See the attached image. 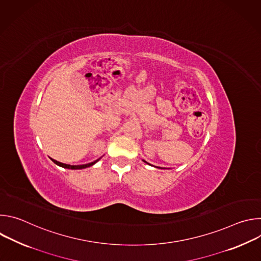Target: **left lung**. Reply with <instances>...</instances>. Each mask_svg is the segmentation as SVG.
<instances>
[{"instance_id": "1", "label": "left lung", "mask_w": 261, "mask_h": 261, "mask_svg": "<svg viewBox=\"0 0 261 261\" xmlns=\"http://www.w3.org/2000/svg\"><path fill=\"white\" fill-rule=\"evenodd\" d=\"M143 162H145V161L143 160ZM145 163H147V162H145ZM147 164H150V163H147ZM150 165H151V164H150ZM157 168H160V167H157Z\"/></svg>"}]
</instances>
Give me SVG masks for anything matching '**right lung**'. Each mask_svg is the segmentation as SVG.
I'll return each instance as SVG.
<instances>
[{
	"instance_id": "obj_1",
	"label": "right lung",
	"mask_w": 261,
	"mask_h": 261,
	"mask_svg": "<svg viewBox=\"0 0 261 261\" xmlns=\"http://www.w3.org/2000/svg\"><path fill=\"white\" fill-rule=\"evenodd\" d=\"M54 163H56L57 165L61 166V167H64V168H68V169H83V168H87V167H90L92 165H94L95 163H97L100 159H97L96 161L94 162H91V163H88V164H83V165H69V164H65V163H62V162H59L57 160H54L51 159Z\"/></svg>"
}]
</instances>
